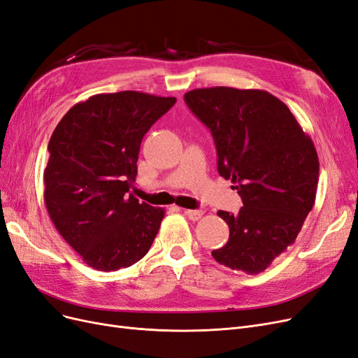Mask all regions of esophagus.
Wrapping results in <instances>:
<instances>
[{
  "mask_svg": "<svg viewBox=\"0 0 358 358\" xmlns=\"http://www.w3.org/2000/svg\"><path fill=\"white\" fill-rule=\"evenodd\" d=\"M186 215L190 218V220L198 222L199 218L203 215V211H202V210H187V211H186Z\"/></svg>",
  "mask_w": 358,
  "mask_h": 358,
  "instance_id": "1",
  "label": "esophagus"
}]
</instances>
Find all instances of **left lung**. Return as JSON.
Masks as SVG:
<instances>
[{"instance_id": "1", "label": "left lung", "mask_w": 358, "mask_h": 358, "mask_svg": "<svg viewBox=\"0 0 358 358\" xmlns=\"http://www.w3.org/2000/svg\"><path fill=\"white\" fill-rule=\"evenodd\" d=\"M184 101L211 131L218 174L234 182L244 203L238 214L217 213L229 226V241L211 255L234 271L260 273L294 244L315 203V145L266 90L203 87Z\"/></svg>"}]
</instances>
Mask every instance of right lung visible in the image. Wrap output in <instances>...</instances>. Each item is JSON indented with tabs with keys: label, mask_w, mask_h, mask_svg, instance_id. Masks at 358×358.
I'll return each mask as SVG.
<instances>
[{
	"label": "right lung",
	"mask_w": 358,
	"mask_h": 358,
	"mask_svg": "<svg viewBox=\"0 0 358 358\" xmlns=\"http://www.w3.org/2000/svg\"><path fill=\"white\" fill-rule=\"evenodd\" d=\"M176 98L136 90L78 102L49 141L44 203L61 236L90 268H129L152 247L164 208L128 193L144 135Z\"/></svg>",
	"instance_id": "1"
}]
</instances>
